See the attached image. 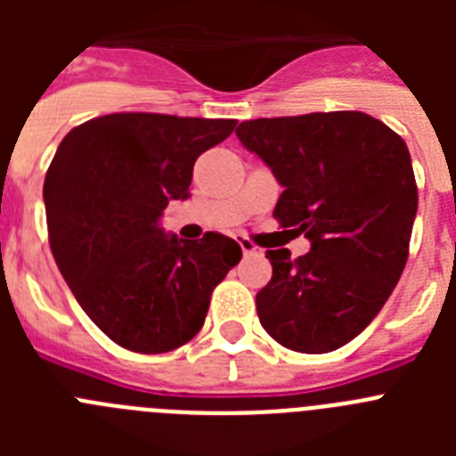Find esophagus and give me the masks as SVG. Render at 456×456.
Returning a JSON list of instances; mask_svg holds the SVG:
<instances>
[{
	"label": "esophagus",
	"instance_id": "esophagus-1",
	"mask_svg": "<svg viewBox=\"0 0 456 456\" xmlns=\"http://www.w3.org/2000/svg\"><path fill=\"white\" fill-rule=\"evenodd\" d=\"M240 247H241V253H244V256H257V253H260V248H257L253 241H248L247 237H241Z\"/></svg>",
	"mask_w": 456,
	"mask_h": 456
}]
</instances>
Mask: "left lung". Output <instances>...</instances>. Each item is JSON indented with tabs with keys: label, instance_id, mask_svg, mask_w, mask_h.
I'll use <instances>...</instances> for the list:
<instances>
[{
	"label": "left lung",
	"instance_id": "8db88e82",
	"mask_svg": "<svg viewBox=\"0 0 456 456\" xmlns=\"http://www.w3.org/2000/svg\"><path fill=\"white\" fill-rule=\"evenodd\" d=\"M235 134L283 187L278 224L310 240L297 260L267 251L260 324L292 352H333L377 317L404 272L418 212L409 148L363 111L244 120Z\"/></svg>",
	"mask_w": 456,
	"mask_h": 456
}]
</instances>
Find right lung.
Segmentation results:
<instances>
[{
    "mask_svg": "<svg viewBox=\"0 0 456 456\" xmlns=\"http://www.w3.org/2000/svg\"><path fill=\"white\" fill-rule=\"evenodd\" d=\"M237 120L109 114L72 127L45 175L50 247L68 288L116 345L183 347L203 326L212 289L241 257L231 237L187 241L159 225L189 199L193 164Z\"/></svg>",
    "mask_w": 456,
    "mask_h": 456,
    "instance_id": "right-lung-1",
    "label": "right lung"
}]
</instances>
